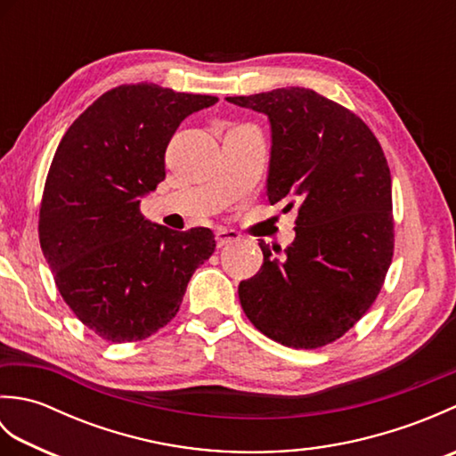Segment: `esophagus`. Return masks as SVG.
Here are the masks:
<instances>
[{"label":"esophagus","instance_id":"34e87169","mask_svg":"<svg viewBox=\"0 0 456 456\" xmlns=\"http://www.w3.org/2000/svg\"><path fill=\"white\" fill-rule=\"evenodd\" d=\"M240 239V235L233 229H217L216 231V240H217V247H227V245H233Z\"/></svg>","mask_w":456,"mask_h":456}]
</instances>
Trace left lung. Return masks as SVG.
<instances>
[{
  "label": "left lung",
  "instance_id": "1",
  "mask_svg": "<svg viewBox=\"0 0 456 456\" xmlns=\"http://www.w3.org/2000/svg\"><path fill=\"white\" fill-rule=\"evenodd\" d=\"M227 102L268 115V201L297 203L296 239L278 256L260 240L263 266L239 284L245 315L292 348L341 338L384 286L394 256L392 176L380 142L341 103L307 88Z\"/></svg>",
  "mask_w": 456,
  "mask_h": 456
}]
</instances>
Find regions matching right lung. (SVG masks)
Wrapping results in <instances>:
<instances>
[{
	"mask_svg": "<svg viewBox=\"0 0 456 456\" xmlns=\"http://www.w3.org/2000/svg\"><path fill=\"white\" fill-rule=\"evenodd\" d=\"M217 102L159 84L100 95L58 144L46 174L38 240L74 315L111 343H134L176 317L191 274L216 250L211 229L144 219L139 198L167 176L178 125Z\"/></svg>",
	"mask_w": 456,
	"mask_h": 456,
	"instance_id": "right-lung-1",
	"label": "right lung"
}]
</instances>
